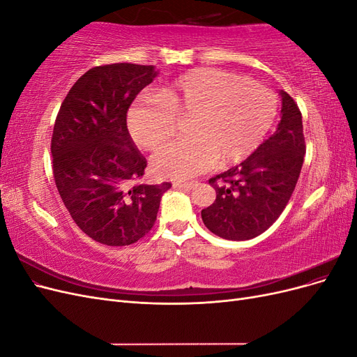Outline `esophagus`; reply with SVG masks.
Segmentation results:
<instances>
[{"mask_svg":"<svg viewBox=\"0 0 357 357\" xmlns=\"http://www.w3.org/2000/svg\"><path fill=\"white\" fill-rule=\"evenodd\" d=\"M172 186L181 190H190L197 186V181H176Z\"/></svg>","mask_w":357,"mask_h":357,"instance_id":"1","label":"esophagus"}]
</instances>
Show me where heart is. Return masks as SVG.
Listing matches in <instances>:
<instances>
[{
  "mask_svg": "<svg viewBox=\"0 0 357 357\" xmlns=\"http://www.w3.org/2000/svg\"><path fill=\"white\" fill-rule=\"evenodd\" d=\"M275 114L277 98L264 84L201 68L137 102L128 113V128L137 146L155 150L174 137L177 119L190 117V138L167 144L152 158L156 176L185 180L215 162L234 165L247 159L264 142Z\"/></svg>",
  "mask_w": 357,
  "mask_h": 357,
  "instance_id": "1",
  "label": "heart"
}]
</instances>
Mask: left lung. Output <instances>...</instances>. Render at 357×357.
I'll list each match as a JSON object with an SVG mask.
<instances>
[{"label": "left lung", "instance_id": "left-lung-1", "mask_svg": "<svg viewBox=\"0 0 357 357\" xmlns=\"http://www.w3.org/2000/svg\"><path fill=\"white\" fill-rule=\"evenodd\" d=\"M282 121L275 132L240 165L208 180L215 201L201 211L204 225L220 238L252 240L283 213L305 156L302 116L291 96L280 91Z\"/></svg>", "mask_w": 357, "mask_h": 357}]
</instances>
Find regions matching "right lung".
<instances>
[{
	"mask_svg": "<svg viewBox=\"0 0 357 357\" xmlns=\"http://www.w3.org/2000/svg\"><path fill=\"white\" fill-rule=\"evenodd\" d=\"M156 75L153 66L126 62L91 68L70 89L53 128V177L62 202L75 225L105 245L144 236L171 188H128L144 174L147 160L128 132L126 113Z\"/></svg>",
	"mask_w": 357,
	"mask_h": 357,
	"instance_id": "1",
	"label": "right lung"
}]
</instances>
